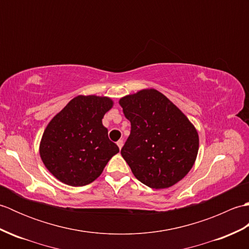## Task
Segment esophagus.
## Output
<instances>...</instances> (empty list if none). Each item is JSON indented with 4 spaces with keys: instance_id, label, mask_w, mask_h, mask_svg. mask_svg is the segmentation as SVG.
Masks as SVG:
<instances>
[{
    "instance_id": "1",
    "label": "esophagus",
    "mask_w": 249,
    "mask_h": 249,
    "mask_svg": "<svg viewBox=\"0 0 249 249\" xmlns=\"http://www.w3.org/2000/svg\"><path fill=\"white\" fill-rule=\"evenodd\" d=\"M116 144H118V146H119V149L121 150L122 149V146H123V140H119L118 142H116Z\"/></svg>"
}]
</instances>
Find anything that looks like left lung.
Wrapping results in <instances>:
<instances>
[{"label": "left lung", "instance_id": "8db88e82", "mask_svg": "<svg viewBox=\"0 0 249 249\" xmlns=\"http://www.w3.org/2000/svg\"><path fill=\"white\" fill-rule=\"evenodd\" d=\"M130 135L121 154L134 176L155 189L170 187L193 168L199 137L189 120L165 95L142 89L120 99Z\"/></svg>", "mask_w": 249, "mask_h": 249}]
</instances>
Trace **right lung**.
<instances>
[{
	"instance_id": "1",
	"label": "right lung",
	"mask_w": 249,
	"mask_h": 249,
	"mask_svg": "<svg viewBox=\"0 0 249 249\" xmlns=\"http://www.w3.org/2000/svg\"><path fill=\"white\" fill-rule=\"evenodd\" d=\"M112 104L108 97L77 96L47 126L39 146L40 157L61 182L71 186L92 183L119 153L102 123Z\"/></svg>"
}]
</instances>
